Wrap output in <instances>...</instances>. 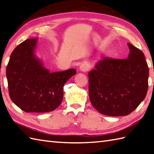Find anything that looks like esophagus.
<instances>
[{
    "label": "esophagus",
    "mask_w": 154,
    "mask_h": 154,
    "mask_svg": "<svg viewBox=\"0 0 154 154\" xmlns=\"http://www.w3.org/2000/svg\"><path fill=\"white\" fill-rule=\"evenodd\" d=\"M89 68H90V66L87 63H83L80 66V70L82 72H86L89 70Z\"/></svg>",
    "instance_id": "1"
}]
</instances>
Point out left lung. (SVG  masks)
<instances>
[{
	"instance_id": "1",
	"label": "left lung",
	"mask_w": 154,
	"mask_h": 154,
	"mask_svg": "<svg viewBox=\"0 0 154 154\" xmlns=\"http://www.w3.org/2000/svg\"><path fill=\"white\" fill-rule=\"evenodd\" d=\"M128 46L127 59L104 57L88 72L90 101L103 115H128L146 96L149 68L144 54L132 44Z\"/></svg>"
}]
</instances>
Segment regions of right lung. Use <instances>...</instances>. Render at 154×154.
Instances as JSON below:
<instances>
[{"label":"right lung","mask_w":154,"mask_h":154,"mask_svg":"<svg viewBox=\"0 0 154 154\" xmlns=\"http://www.w3.org/2000/svg\"><path fill=\"white\" fill-rule=\"evenodd\" d=\"M37 38H30L13 51L6 67L10 97L27 112L53 111L63 99L64 84L76 74L74 68L51 72L36 56Z\"/></svg>","instance_id":"right-lung-1"}]
</instances>
